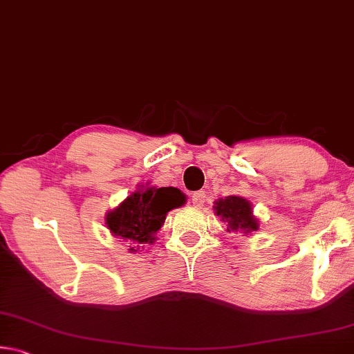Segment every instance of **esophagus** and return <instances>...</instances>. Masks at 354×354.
Instances as JSON below:
<instances>
[{"mask_svg": "<svg viewBox=\"0 0 354 354\" xmlns=\"http://www.w3.org/2000/svg\"><path fill=\"white\" fill-rule=\"evenodd\" d=\"M205 201H206L205 192H195V194L192 195V205H194L195 207H201L203 205H205Z\"/></svg>", "mask_w": 354, "mask_h": 354, "instance_id": "esophagus-1", "label": "esophagus"}]
</instances>
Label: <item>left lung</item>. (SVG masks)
Segmentation results:
<instances>
[{"instance_id":"8db88e82","label":"left lung","mask_w":354,"mask_h":354,"mask_svg":"<svg viewBox=\"0 0 354 354\" xmlns=\"http://www.w3.org/2000/svg\"><path fill=\"white\" fill-rule=\"evenodd\" d=\"M214 211L227 223V231H242L243 234L259 230V220L253 215V207L242 196H225L214 203Z\"/></svg>"}]
</instances>
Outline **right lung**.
Here are the masks:
<instances>
[{
    "label": "right lung",
    "mask_w": 354,
    "mask_h": 354,
    "mask_svg": "<svg viewBox=\"0 0 354 354\" xmlns=\"http://www.w3.org/2000/svg\"><path fill=\"white\" fill-rule=\"evenodd\" d=\"M185 195L176 187H147L131 194L120 206L106 214V226L112 236L131 243L136 253L142 243H153L164 225L167 212L183 206Z\"/></svg>",
    "instance_id": "1"
}]
</instances>
